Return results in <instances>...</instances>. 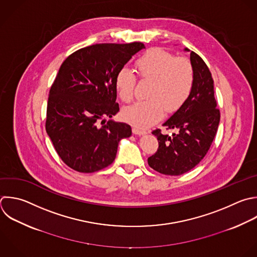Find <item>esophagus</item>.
<instances>
[{"instance_id":"esophagus-1","label":"esophagus","mask_w":257,"mask_h":257,"mask_svg":"<svg viewBox=\"0 0 257 257\" xmlns=\"http://www.w3.org/2000/svg\"><path fill=\"white\" fill-rule=\"evenodd\" d=\"M133 133H134L135 135H138V136H143V135H146V134H147V132H146V131L140 130V128L136 127V126H134V127H133Z\"/></svg>"}]
</instances>
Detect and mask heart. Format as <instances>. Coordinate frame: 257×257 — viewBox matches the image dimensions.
<instances>
[{"label": "heart", "instance_id": "obj_1", "mask_svg": "<svg viewBox=\"0 0 257 257\" xmlns=\"http://www.w3.org/2000/svg\"><path fill=\"white\" fill-rule=\"evenodd\" d=\"M138 77L151 81L147 96L122 110L125 121L138 128H147L158 122L164 110H178L190 96L195 81L192 63L185 57H175L162 49H151L135 63ZM137 77L127 67L120 68L115 75V88L119 98L128 103L134 99Z\"/></svg>", "mask_w": 257, "mask_h": 257}]
</instances>
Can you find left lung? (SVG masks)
I'll use <instances>...</instances> for the list:
<instances>
[{"instance_id":"1","label":"left lung","mask_w":257,"mask_h":257,"mask_svg":"<svg viewBox=\"0 0 257 257\" xmlns=\"http://www.w3.org/2000/svg\"><path fill=\"white\" fill-rule=\"evenodd\" d=\"M190 60L195 72L193 90L186 102L163 124L176 133L163 135L160 128L152 133L158 139L159 148L148 159V164L164 175L179 176L196 167L208 153L220 121L211 72L197 53L191 51Z\"/></svg>"}]
</instances>
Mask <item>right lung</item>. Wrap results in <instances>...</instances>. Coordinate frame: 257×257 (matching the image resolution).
Wrapping results in <instances>:
<instances>
[{
    "instance_id": "obj_1",
    "label": "right lung",
    "mask_w": 257,
    "mask_h": 257,
    "mask_svg": "<svg viewBox=\"0 0 257 257\" xmlns=\"http://www.w3.org/2000/svg\"><path fill=\"white\" fill-rule=\"evenodd\" d=\"M142 42L81 48L61 64L50 88L46 132L60 159L80 173H93L115 159L118 143L132 136L124 122L106 121L119 111L115 75Z\"/></svg>"
}]
</instances>
